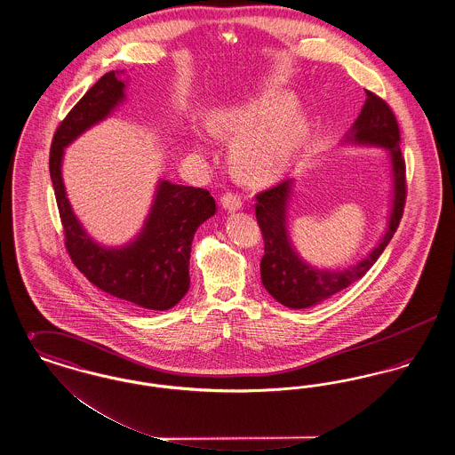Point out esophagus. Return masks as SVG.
<instances>
[{
    "label": "esophagus",
    "instance_id": "1",
    "mask_svg": "<svg viewBox=\"0 0 455 455\" xmlns=\"http://www.w3.org/2000/svg\"><path fill=\"white\" fill-rule=\"evenodd\" d=\"M221 204L230 213L232 212H238L242 208V197L234 195V193H227V195H223V197H221Z\"/></svg>",
    "mask_w": 455,
    "mask_h": 455
}]
</instances>
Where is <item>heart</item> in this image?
I'll list each match as a JSON object with an SVG mask.
<instances>
[{
  "mask_svg": "<svg viewBox=\"0 0 455 455\" xmlns=\"http://www.w3.org/2000/svg\"><path fill=\"white\" fill-rule=\"evenodd\" d=\"M290 108L286 100L223 108L215 117V128L221 134L238 136L234 156L243 169L264 171L282 164L295 148L299 140L297 123L283 119L276 125L272 124L284 117Z\"/></svg>",
  "mask_w": 455,
  "mask_h": 455,
  "instance_id": "obj_1",
  "label": "heart"
}]
</instances>
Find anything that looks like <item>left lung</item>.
<instances>
[{
	"label": "left lung",
	"instance_id": "obj_1",
	"mask_svg": "<svg viewBox=\"0 0 455 455\" xmlns=\"http://www.w3.org/2000/svg\"><path fill=\"white\" fill-rule=\"evenodd\" d=\"M399 126L389 106L367 92L360 116L347 130L341 145L373 147L387 152L390 169L389 213L386 232L365 258L345 269H325L312 266L295 249L288 230V201L293 179H286L278 186L256 197V218L264 237V256L260 259V280L267 293L284 307L308 308L324 302L338 291L360 280L394 237L403 217L406 186L404 160L399 147Z\"/></svg>",
	"mask_w": 455,
	"mask_h": 455
}]
</instances>
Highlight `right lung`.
I'll list each match as a JSON object with an SVG mask.
<instances>
[{
	"instance_id": "right-lung-1",
	"label": "right lung",
	"mask_w": 455,
	"mask_h": 455,
	"mask_svg": "<svg viewBox=\"0 0 455 455\" xmlns=\"http://www.w3.org/2000/svg\"><path fill=\"white\" fill-rule=\"evenodd\" d=\"M123 75L124 71H108L69 110L51 145L49 172L65 228L66 249L88 282L136 307L169 310L189 290L196 230L217 213L210 191L158 179L141 230L123 245H104L75 215L63 182L65 148L126 102L128 78Z\"/></svg>"
}]
</instances>
